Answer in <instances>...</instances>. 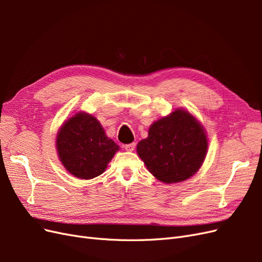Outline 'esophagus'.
<instances>
[{
    "instance_id": "esophagus-1",
    "label": "esophagus",
    "mask_w": 262,
    "mask_h": 262,
    "mask_svg": "<svg viewBox=\"0 0 262 262\" xmlns=\"http://www.w3.org/2000/svg\"><path fill=\"white\" fill-rule=\"evenodd\" d=\"M124 149L128 150V152H132V150L136 148V143H130V144H125L124 146Z\"/></svg>"
}]
</instances>
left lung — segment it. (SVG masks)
Masks as SVG:
<instances>
[{
    "label": "left lung",
    "instance_id": "left-lung-1",
    "mask_svg": "<svg viewBox=\"0 0 262 262\" xmlns=\"http://www.w3.org/2000/svg\"><path fill=\"white\" fill-rule=\"evenodd\" d=\"M137 152L155 178L176 184L200 169L208 152L207 133L191 114L178 108L149 126Z\"/></svg>",
    "mask_w": 262,
    "mask_h": 262
}]
</instances>
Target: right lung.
<instances>
[{
	"label": "right lung",
	"mask_w": 262,
	"mask_h": 262,
	"mask_svg": "<svg viewBox=\"0 0 262 262\" xmlns=\"http://www.w3.org/2000/svg\"><path fill=\"white\" fill-rule=\"evenodd\" d=\"M55 145L62 165L80 179H93L101 175L119 150L97 119L82 112L62 124Z\"/></svg>",
	"instance_id": "obj_1"
}]
</instances>
